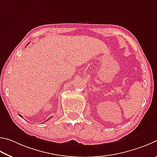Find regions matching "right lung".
Segmentation results:
<instances>
[{"instance_id": "right-lung-1", "label": "right lung", "mask_w": 157, "mask_h": 157, "mask_svg": "<svg viewBox=\"0 0 157 157\" xmlns=\"http://www.w3.org/2000/svg\"><path fill=\"white\" fill-rule=\"evenodd\" d=\"M28 44H29V43H28ZM20 117H22V116H21V115H20ZM49 119H50V118H49ZM49 119H48V120H49ZM48 120H47V121H48Z\"/></svg>"}]
</instances>
